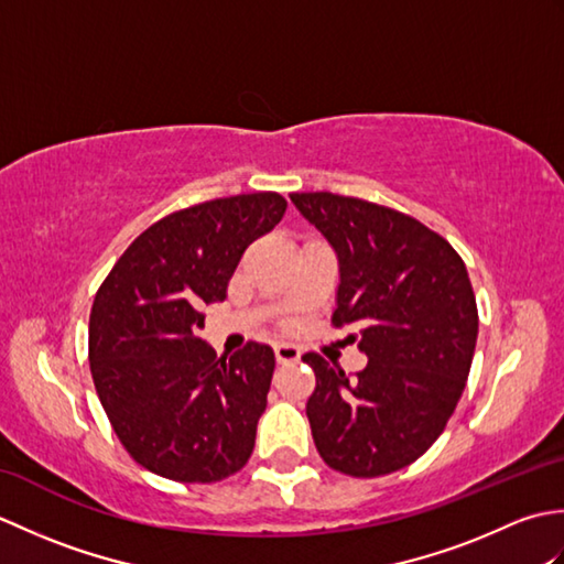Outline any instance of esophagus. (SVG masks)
Segmentation results:
<instances>
[{"label": "esophagus", "mask_w": 564, "mask_h": 564, "mask_svg": "<svg viewBox=\"0 0 564 564\" xmlns=\"http://www.w3.org/2000/svg\"><path fill=\"white\" fill-rule=\"evenodd\" d=\"M273 354L279 364H295L297 358H301V349H297L295 344H275Z\"/></svg>", "instance_id": "esophagus-1"}]
</instances>
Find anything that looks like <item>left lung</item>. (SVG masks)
Wrapping results in <instances>:
<instances>
[{"label": "left lung", "instance_id": "8db88e82", "mask_svg": "<svg viewBox=\"0 0 564 564\" xmlns=\"http://www.w3.org/2000/svg\"><path fill=\"white\" fill-rule=\"evenodd\" d=\"M329 239L341 283L332 327L368 356L351 378L319 354L305 412L332 470L380 477L431 448L455 412L477 341V303L465 263L412 215L354 196L291 194Z\"/></svg>", "mask_w": 564, "mask_h": 564}]
</instances>
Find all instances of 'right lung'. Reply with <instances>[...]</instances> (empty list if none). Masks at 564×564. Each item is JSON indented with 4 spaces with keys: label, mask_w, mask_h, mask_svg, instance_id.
<instances>
[{
    "label": "right lung",
    "mask_w": 564,
    "mask_h": 564,
    "mask_svg": "<svg viewBox=\"0 0 564 564\" xmlns=\"http://www.w3.org/2000/svg\"><path fill=\"white\" fill-rule=\"evenodd\" d=\"M275 191L213 198L164 215L135 237L99 285L89 368L130 458L174 482L210 485L242 470L267 410L275 358L247 341L230 358L198 339L203 303L257 237L281 223Z\"/></svg>",
    "instance_id": "add662e5"
}]
</instances>
